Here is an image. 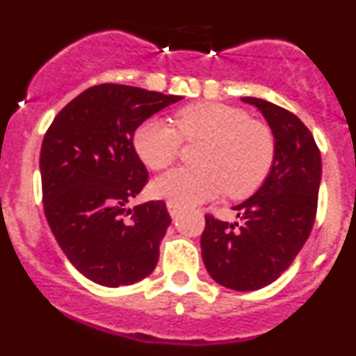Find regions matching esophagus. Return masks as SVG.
I'll use <instances>...</instances> for the list:
<instances>
[{
    "mask_svg": "<svg viewBox=\"0 0 356 356\" xmlns=\"http://www.w3.org/2000/svg\"><path fill=\"white\" fill-rule=\"evenodd\" d=\"M167 210L168 213H170V217H175V215L181 211V204L174 203V201H167Z\"/></svg>",
    "mask_w": 356,
    "mask_h": 356,
    "instance_id": "1",
    "label": "esophagus"
}]
</instances>
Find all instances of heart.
I'll list each match as a JSON object with an SVG mask.
<instances>
[{
    "label": "heart",
    "instance_id": "heart-1",
    "mask_svg": "<svg viewBox=\"0 0 356 356\" xmlns=\"http://www.w3.org/2000/svg\"><path fill=\"white\" fill-rule=\"evenodd\" d=\"M174 128L152 118L136 129L134 148L153 170L174 163L182 139H204L200 153L203 167H181L158 175L152 195L177 204H198L229 191L232 198L253 195L270 174L275 160V138L267 124L250 120L245 110L222 103H195L177 110Z\"/></svg>",
    "mask_w": 356,
    "mask_h": 356
}]
</instances>
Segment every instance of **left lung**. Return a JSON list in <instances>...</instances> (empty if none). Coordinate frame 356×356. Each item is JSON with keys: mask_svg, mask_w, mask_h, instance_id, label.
<instances>
[{"mask_svg": "<svg viewBox=\"0 0 356 356\" xmlns=\"http://www.w3.org/2000/svg\"><path fill=\"white\" fill-rule=\"evenodd\" d=\"M241 99L257 106L274 132V167L251 198L232 207L241 224L204 215L201 257L220 286L257 291L274 282L307 243L317 213L322 160L296 115L260 98Z\"/></svg>", "mask_w": 356, "mask_h": 356, "instance_id": "1", "label": "left lung"}]
</instances>
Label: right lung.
I'll list each match as a JSON object with an SVG mask.
<instances>
[{"label": "right lung", "mask_w": 356, "mask_h": 356, "mask_svg": "<svg viewBox=\"0 0 356 356\" xmlns=\"http://www.w3.org/2000/svg\"><path fill=\"white\" fill-rule=\"evenodd\" d=\"M179 99L134 86H92L46 131L39 158L46 220L70 264L96 284H134L155 270L172 218L163 201L127 208L148 182L132 138Z\"/></svg>", "instance_id": "obj_1"}]
</instances>
